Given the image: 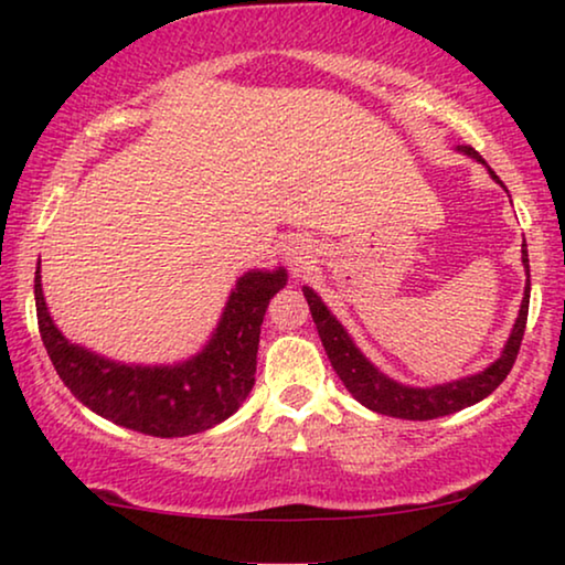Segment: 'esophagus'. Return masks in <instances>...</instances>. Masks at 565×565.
Masks as SVG:
<instances>
[{
    "label": "esophagus",
    "mask_w": 565,
    "mask_h": 565,
    "mask_svg": "<svg viewBox=\"0 0 565 565\" xmlns=\"http://www.w3.org/2000/svg\"><path fill=\"white\" fill-rule=\"evenodd\" d=\"M285 259L290 262V267H303L308 259H313L311 254V246H308L306 242H290L288 246H285Z\"/></svg>",
    "instance_id": "obj_1"
}]
</instances>
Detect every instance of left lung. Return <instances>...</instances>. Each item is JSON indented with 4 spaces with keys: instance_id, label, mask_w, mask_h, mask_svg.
<instances>
[{
    "instance_id": "left-lung-1",
    "label": "left lung",
    "mask_w": 565,
    "mask_h": 565,
    "mask_svg": "<svg viewBox=\"0 0 565 565\" xmlns=\"http://www.w3.org/2000/svg\"><path fill=\"white\" fill-rule=\"evenodd\" d=\"M458 151L468 153L470 159L486 164L481 153L470 149V146H458ZM491 177L499 182L497 174L491 172ZM522 265H524V273H527V285H524L520 316H516L514 329L507 339L501 358L493 360L489 367L481 370V373L460 377V381H452V383L431 385V388H412V385L396 383L393 377L383 375L381 370H377L373 362H370L365 354L354 347L352 337L347 334V329L337 321V316L323 306V300L316 296L308 285H303V296L308 300V308H311L313 323L316 329H319L321 344L329 354L331 367L337 370L339 381L344 383V388L350 391L362 406H367L370 412L396 416V419L427 422V419H437V416L455 414L466 406H473L486 396H491V393L504 383V377L509 375V370H512L516 360V352H520L524 327H527V308H530L527 244H522Z\"/></svg>"
}]
</instances>
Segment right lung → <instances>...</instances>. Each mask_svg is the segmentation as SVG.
Returning a JSON list of instances; mask_svg holds the SVG:
<instances>
[{
	"instance_id": "right-lung-1",
	"label": "right lung",
	"mask_w": 565,
	"mask_h": 565,
	"mask_svg": "<svg viewBox=\"0 0 565 565\" xmlns=\"http://www.w3.org/2000/svg\"><path fill=\"white\" fill-rule=\"evenodd\" d=\"M288 273L252 269L236 280L213 337L195 358L177 365H126L89 352L61 334L35 269V311L45 352L68 391L92 412L151 437H188L226 422L254 385L259 327L269 298Z\"/></svg>"
}]
</instances>
